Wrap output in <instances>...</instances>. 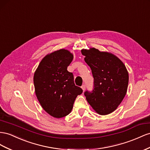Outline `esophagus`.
Masks as SVG:
<instances>
[{
  "label": "esophagus",
  "mask_w": 150,
  "mask_h": 150,
  "mask_svg": "<svg viewBox=\"0 0 150 150\" xmlns=\"http://www.w3.org/2000/svg\"><path fill=\"white\" fill-rule=\"evenodd\" d=\"M81 88L83 89V91H84V90H86V86H85L84 84H83V85H82V86H81Z\"/></svg>",
  "instance_id": "obj_1"
}]
</instances>
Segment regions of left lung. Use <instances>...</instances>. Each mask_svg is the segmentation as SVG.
I'll return each instance as SVG.
<instances>
[{"label": "left lung", "instance_id": "obj_1", "mask_svg": "<svg viewBox=\"0 0 150 150\" xmlns=\"http://www.w3.org/2000/svg\"><path fill=\"white\" fill-rule=\"evenodd\" d=\"M84 61L90 66L94 78L92 91L84 96L92 108L100 115L115 110L127 93L129 74L124 63L111 53L95 48L83 49Z\"/></svg>", "mask_w": 150, "mask_h": 150}]
</instances>
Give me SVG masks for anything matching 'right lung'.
<instances>
[{"instance_id": "1", "label": "right lung", "mask_w": 150, "mask_h": 150, "mask_svg": "<svg viewBox=\"0 0 150 150\" xmlns=\"http://www.w3.org/2000/svg\"><path fill=\"white\" fill-rule=\"evenodd\" d=\"M72 59L69 51H55L42 60L34 74L36 97L45 111L55 118L69 114L77 96L83 93L75 85L73 74L67 70Z\"/></svg>"}]
</instances>
